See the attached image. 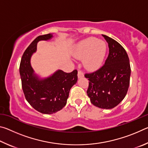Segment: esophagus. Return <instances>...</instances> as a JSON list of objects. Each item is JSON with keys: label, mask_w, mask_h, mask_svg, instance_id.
Here are the masks:
<instances>
[{"label": "esophagus", "mask_w": 148, "mask_h": 148, "mask_svg": "<svg viewBox=\"0 0 148 148\" xmlns=\"http://www.w3.org/2000/svg\"><path fill=\"white\" fill-rule=\"evenodd\" d=\"M77 76H78L79 78H80V77H84V74L83 73V72H82L81 71H77Z\"/></svg>", "instance_id": "1"}]
</instances>
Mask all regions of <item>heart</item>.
Masks as SVG:
<instances>
[{
    "instance_id": "b5f03b06",
    "label": "heart",
    "mask_w": 148,
    "mask_h": 148,
    "mask_svg": "<svg viewBox=\"0 0 148 148\" xmlns=\"http://www.w3.org/2000/svg\"><path fill=\"white\" fill-rule=\"evenodd\" d=\"M106 52V44L103 40L89 37L77 44L74 56L83 59L86 68L90 71L98 69L104 61Z\"/></svg>"
}]
</instances>
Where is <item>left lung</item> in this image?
<instances>
[{
    "mask_svg": "<svg viewBox=\"0 0 148 148\" xmlns=\"http://www.w3.org/2000/svg\"><path fill=\"white\" fill-rule=\"evenodd\" d=\"M108 44L109 54L104 64L88 78L87 94L94 106L111 109L117 106L126 96L130 84L131 66L125 49L110 37L102 34Z\"/></svg>",
    "mask_w": 148,
    "mask_h": 148,
    "instance_id": "1",
    "label": "left lung"
}]
</instances>
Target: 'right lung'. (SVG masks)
<instances>
[{"label":"right lung","instance_id":"right-lung-1","mask_svg":"<svg viewBox=\"0 0 148 148\" xmlns=\"http://www.w3.org/2000/svg\"><path fill=\"white\" fill-rule=\"evenodd\" d=\"M51 34L41 35L35 38L23 53L19 66L22 89L31 106L45 114H51L61 110L66 104L71 87L77 80V71L66 73L61 70L47 78L40 79L31 65L32 55L36 51L40 40H47Z\"/></svg>","mask_w":148,"mask_h":148}]
</instances>
